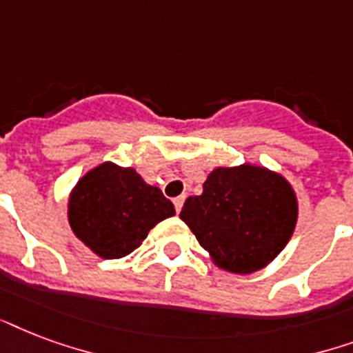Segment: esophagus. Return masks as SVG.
<instances>
[{"label": "esophagus", "instance_id": "obj_1", "mask_svg": "<svg viewBox=\"0 0 353 353\" xmlns=\"http://www.w3.org/2000/svg\"><path fill=\"white\" fill-rule=\"evenodd\" d=\"M184 201H185L184 195H180V196H176V199H173V204H174V210H176V214H179L180 210H182V206H184Z\"/></svg>", "mask_w": 353, "mask_h": 353}]
</instances>
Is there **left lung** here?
Wrapping results in <instances>:
<instances>
[{
    "mask_svg": "<svg viewBox=\"0 0 353 353\" xmlns=\"http://www.w3.org/2000/svg\"><path fill=\"white\" fill-rule=\"evenodd\" d=\"M299 217L296 193L281 174L252 163L217 168L180 219L214 263L234 274L263 269L285 248Z\"/></svg>",
    "mask_w": 353,
    "mask_h": 353,
    "instance_id": "left-lung-1",
    "label": "left lung"
}]
</instances>
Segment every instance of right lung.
Wrapping results in <instances>:
<instances>
[{
    "instance_id": "obj_1",
    "label": "right lung",
    "mask_w": 353,
    "mask_h": 353,
    "mask_svg": "<svg viewBox=\"0 0 353 353\" xmlns=\"http://www.w3.org/2000/svg\"><path fill=\"white\" fill-rule=\"evenodd\" d=\"M173 202L136 169L105 162L79 180L68 201L73 234L105 259L127 256L151 228L173 217Z\"/></svg>"
}]
</instances>
